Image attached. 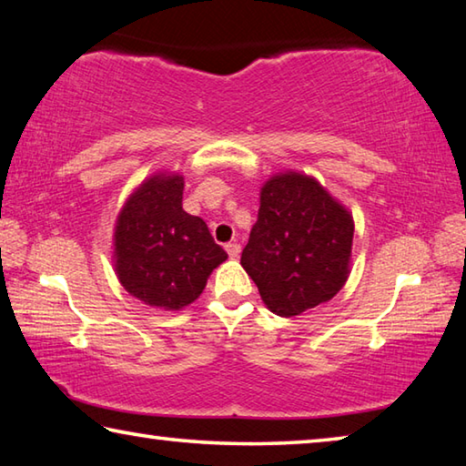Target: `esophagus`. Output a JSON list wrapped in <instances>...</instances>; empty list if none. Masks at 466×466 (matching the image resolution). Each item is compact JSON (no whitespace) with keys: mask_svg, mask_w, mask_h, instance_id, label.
Here are the masks:
<instances>
[{"mask_svg":"<svg viewBox=\"0 0 466 466\" xmlns=\"http://www.w3.org/2000/svg\"><path fill=\"white\" fill-rule=\"evenodd\" d=\"M226 252L230 255V258H236L240 255V244L238 242H228L226 244Z\"/></svg>","mask_w":466,"mask_h":466,"instance_id":"34e87169","label":"esophagus"}]
</instances>
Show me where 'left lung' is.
Listing matches in <instances>:
<instances>
[{
    "instance_id": "obj_1",
    "label": "left lung",
    "mask_w": 466,
    "mask_h": 466,
    "mask_svg": "<svg viewBox=\"0 0 466 466\" xmlns=\"http://www.w3.org/2000/svg\"><path fill=\"white\" fill-rule=\"evenodd\" d=\"M353 218L317 180L286 172L267 180L240 265L267 309L298 317L333 298L350 275Z\"/></svg>"
}]
</instances>
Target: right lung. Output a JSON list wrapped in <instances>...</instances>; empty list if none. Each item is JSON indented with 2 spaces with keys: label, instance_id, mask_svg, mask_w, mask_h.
I'll return each instance as SVG.
<instances>
[{
  "label": "right lung",
  "instance_id": "right-lung-1",
  "mask_svg": "<svg viewBox=\"0 0 466 466\" xmlns=\"http://www.w3.org/2000/svg\"><path fill=\"white\" fill-rule=\"evenodd\" d=\"M178 175H156L133 193L116 218L115 269L121 286L147 306H188L224 263L226 250L201 218L183 209Z\"/></svg>",
  "mask_w": 466,
  "mask_h": 466
}]
</instances>
